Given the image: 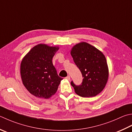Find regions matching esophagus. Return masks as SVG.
<instances>
[{"instance_id": "34e87169", "label": "esophagus", "mask_w": 132, "mask_h": 132, "mask_svg": "<svg viewBox=\"0 0 132 132\" xmlns=\"http://www.w3.org/2000/svg\"><path fill=\"white\" fill-rule=\"evenodd\" d=\"M65 78L68 80H70V76H67Z\"/></svg>"}]
</instances>
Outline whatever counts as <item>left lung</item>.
I'll return each mask as SVG.
<instances>
[{
    "instance_id": "obj_1",
    "label": "left lung",
    "mask_w": 132,
    "mask_h": 132,
    "mask_svg": "<svg viewBox=\"0 0 132 132\" xmlns=\"http://www.w3.org/2000/svg\"><path fill=\"white\" fill-rule=\"evenodd\" d=\"M71 55L84 78L80 85L71 82L76 94L82 97H91L100 93L106 85L109 77L105 55L86 42L75 45L71 50Z\"/></svg>"
}]
</instances>
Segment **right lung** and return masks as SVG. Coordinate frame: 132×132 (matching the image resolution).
<instances>
[{
	"mask_svg": "<svg viewBox=\"0 0 132 132\" xmlns=\"http://www.w3.org/2000/svg\"><path fill=\"white\" fill-rule=\"evenodd\" d=\"M58 47L39 44L31 49L20 64V75L26 88L34 96L47 99L55 94L63 79L59 77L52 59Z\"/></svg>",
	"mask_w": 132,
	"mask_h": 132,
	"instance_id": "obj_1",
	"label": "right lung"
}]
</instances>
